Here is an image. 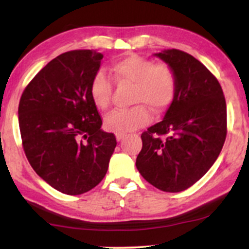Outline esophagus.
I'll return each instance as SVG.
<instances>
[{
	"mask_svg": "<svg viewBox=\"0 0 249 249\" xmlns=\"http://www.w3.org/2000/svg\"><path fill=\"white\" fill-rule=\"evenodd\" d=\"M116 138H117V141L118 142H121L123 138H124V134H121V133H116Z\"/></svg>",
	"mask_w": 249,
	"mask_h": 249,
	"instance_id": "1",
	"label": "esophagus"
}]
</instances>
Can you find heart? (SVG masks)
<instances>
[{
  "mask_svg": "<svg viewBox=\"0 0 249 249\" xmlns=\"http://www.w3.org/2000/svg\"><path fill=\"white\" fill-rule=\"evenodd\" d=\"M112 81L117 85H131L130 102L137 104L130 108L115 110L104 118V126L115 133L126 134L146 125L150 112H164L172 104L177 95L178 81L176 72L166 63H154L151 58L138 53H130L110 67ZM112 83L103 72L92 77L89 96L99 110L110 107Z\"/></svg>",
  "mask_w": 249,
  "mask_h": 249,
  "instance_id": "obj_1",
  "label": "heart"
}]
</instances>
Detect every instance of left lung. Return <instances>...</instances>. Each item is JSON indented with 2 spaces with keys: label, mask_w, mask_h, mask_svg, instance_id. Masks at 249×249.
Segmentation results:
<instances>
[{
  "label": "left lung",
  "mask_w": 249,
  "mask_h": 249,
  "mask_svg": "<svg viewBox=\"0 0 249 249\" xmlns=\"http://www.w3.org/2000/svg\"><path fill=\"white\" fill-rule=\"evenodd\" d=\"M174 70L177 95L160 123L142 133L136 160L146 181L181 192L206 174L227 134V108L218 79L192 55L178 49L156 53Z\"/></svg>",
  "instance_id": "left-lung-1"
}]
</instances>
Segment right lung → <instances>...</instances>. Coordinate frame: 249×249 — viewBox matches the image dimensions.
<instances>
[{"label":"right lung","mask_w":249,"mask_h":249,"mask_svg":"<svg viewBox=\"0 0 249 249\" xmlns=\"http://www.w3.org/2000/svg\"><path fill=\"white\" fill-rule=\"evenodd\" d=\"M102 58L92 50L62 53L31 79L19 99L28 161L50 186L69 196L102 181L117 145L115 134L101 130L102 117L89 96Z\"/></svg>","instance_id":"obj_1"}]
</instances>
